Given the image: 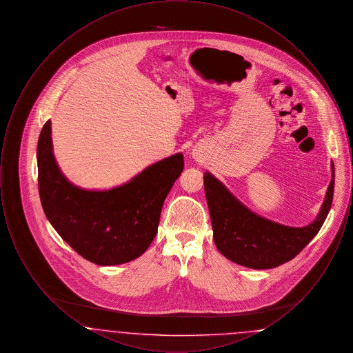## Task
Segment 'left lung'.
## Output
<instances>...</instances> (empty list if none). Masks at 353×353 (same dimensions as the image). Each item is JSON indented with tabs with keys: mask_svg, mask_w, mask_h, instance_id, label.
Returning <instances> with one entry per match:
<instances>
[{
	"mask_svg": "<svg viewBox=\"0 0 353 353\" xmlns=\"http://www.w3.org/2000/svg\"><path fill=\"white\" fill-rule=\"evenodd\" d=\"M316 219L292 228L254 213L210 172L203 173L205 196L210 213L213 238L219 252L249 269H274L295 258L318 232L328 216L334 199L335 169Z\"/></svg>",
	"mask_w": 353,
	"mask_h": 353,
	"instance_id": "left-lung-1",
	"label": "left lung"
}]
</instances>
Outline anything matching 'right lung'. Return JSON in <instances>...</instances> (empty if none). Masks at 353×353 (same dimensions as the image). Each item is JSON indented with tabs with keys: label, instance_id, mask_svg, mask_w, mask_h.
Instances as JSON below:
<instances>
[{
	"label": "right lung",
	"instance_id": "1",
	"mask_svg": "<svg viewBox=\"0 0 353 353\" xmlns=\"http://www.w3.org/2000/svg\"><path fill=\"white\" fill-rule=\"evenodd\" d=\"M37 164L41 203L57 233L87 261L115 266L150 248L163 203L184 169V156L172 154L110 189H84L58 167L48 120L38 139Z\"/></svg>",
	"mask_w": 353,
	"mask_h": 353
}]
</instances>
